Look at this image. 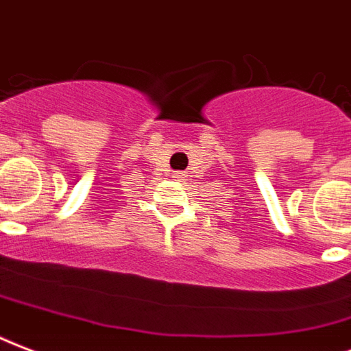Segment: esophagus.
Returning <instances> with one entry per match:
<instances>
[{
  "mask_svg": "<svg viewBox=\"0 0 351 351\" xmlns=\"http://www.w3.org/2000/svg\"><path fill=\"white\" fill-rule=\"evenodd\" d=\"M184 173H176V179H183Z\"/></svg>",
  "mask_w": 351,
  "mask_h": 351,
  "instance_id": "esophagus-1",
  "label": "esophagus"
}]
</instances>
